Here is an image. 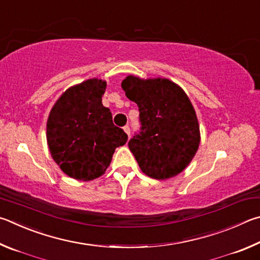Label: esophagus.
<instances>
[{
	"label": "esophagus",
	"instance_id": "esophagus-1",
	"mask_svg": "<svg viewBox=\"0 0 260 260\" xmlns=\"http://www.w3.org/2000/svg\"><path fill=\"white\" fill-rule=\"evenodd\" d=\"M123 130H124V133L127 135V137H130V127H129V125H125L124 127H123Z\"/></svg>",
	"mask_w": 260,
	"mask_h": 260
}]
</instances>
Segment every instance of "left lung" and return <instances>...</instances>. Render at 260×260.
Segmentation results:
<instances>
[{
    "mask_svg": "<svg viewBox=\"0 0 260 260\" xmlns=\"http://www.w3.org/2000/svg\"><path fill=\"white\" fill-rule=\"evenodd\" d=\"M139 107L142 131L129 142L145 175L166 180L184 171L201 140L197 113L185 91L168 79L127 75L121 83Z\"/></svg>",
    "mask_w": 260,
    "mask_h": 260,
    "instance_id": "8db88e82",
    "label": "left lung"
}]
</instances>
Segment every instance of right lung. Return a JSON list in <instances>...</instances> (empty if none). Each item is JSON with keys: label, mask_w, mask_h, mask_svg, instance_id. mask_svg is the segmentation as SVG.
Instances as JSON below:
<instances>
[{"label": "right lung", "mask_w": 260, "mask_h": 260, "mask_svg": "<svg viewBox=\"0 0 260 260\" xmlns=\"http://www.w3.org/2000/svg\"><path fill=\"white\" fill-rule=\"evenodd\" d=\"M106 81L89 79L63 92L50 111L47 142L53 161L67 176L89 181L103 176L115 148L127 136L114 125L102 97Z\"/></svg>", "instance_id": "add662e5"}]
</instances>
